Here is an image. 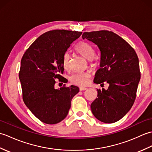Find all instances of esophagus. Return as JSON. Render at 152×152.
<instances>
[{
  "mask_svg": "<svg viewBox=\"0 0 152 152\" xmlns=\"http://www.w3.org/2000/svg\"><path fill=\"white\" fill-rule=\"evenodd\" d=\"M87 89V88H85V87H80V91H85V90H86Z\"/></svg>",
  "mask_w": 152,
  "mask_h": 152,
  "instance_id": "1",
  "label": "esophagus"
}]
</instances>
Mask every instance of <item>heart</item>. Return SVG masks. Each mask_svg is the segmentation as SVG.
Wrapping results in <instances>:
<instances>
[{
	"label": "heart",
	"instance_id": "b5f03b06",
	"mask_svg": "<svg viewBox=\"0 0 152 152\" xmlns=\"http://www.w3.org/2000/svg\"><path fill=\"white\" fill-rule=\"evenodd\" d=\"M75 50L77 52L88 60H93L95 57V50L89 44L86 42H80L75 47ZM70 56L68 53H66L63 56V66L64 69L69 67ZM90 74L88 72H83L79 74H74L70 76V82L77 86H84L88 84L89 79L90 78Z\"/></svg>",
	"mask_w": 152,
	"mask_h": 152
}]
</instances>
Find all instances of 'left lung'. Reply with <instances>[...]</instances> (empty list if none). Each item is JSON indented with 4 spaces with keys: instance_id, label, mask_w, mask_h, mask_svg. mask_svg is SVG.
I'll use <instances>...</instances> for the list:
<instances>
[{
    "instance_id": "left-lung-1",
    "label": "left lung",
    "mask_w": 152,
    "mask_h": 152,
    "mask_svg": "<svg viewBox=\"0 0 152 152\" xmlns=\"http://www.w3.org/2000/svg\"><path fill=\"white\" fill-rule=\"evenodd\" d=\"M82 38L95 44L101 53L100 69L93 82L109 84L106 90L96 89L97 98L91 103V112L106 124L118 121L130 110L136 98L140 80L137 55L127 42L112 31L86 32Z\"/></svg>"
}]
</instances>
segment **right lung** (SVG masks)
Wrapping results in <instances>:
<instances>
[{"instance_id": "obj_1", "label": "right lung", "mask_w": 152, "mask_h": 152, "mask_svg": "<svg viewBox=\"0 0 152 152\" xmlns=\"http://www.w3.org/2000/svg\"><path fill=\"white\" fill-rule=\"evenodd\" d=\"M82 32L53 30L38 37L25 51L21 61L19 78L23 100L30 111L46 124H56L66 117L75 86L55 88V79L63 73V56Z\"/></svg>"}]
</instances>
